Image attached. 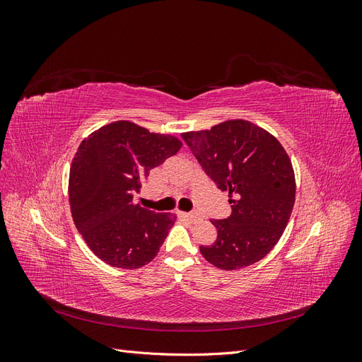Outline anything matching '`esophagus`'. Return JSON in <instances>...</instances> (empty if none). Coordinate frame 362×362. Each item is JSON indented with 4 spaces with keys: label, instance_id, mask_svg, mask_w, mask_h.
Segmentation results:
<instances>
[{
    "label": "esophagus",
    "instance_id": "34e87169",
    "mask_svg": "<svg viewBox=\"0 0 362 362\" xmlns=\"http://www.w3.org/2000/svg\"><path fill=\"white\" fill-rule=\"evenodd\" d=\"M178 216L182 217V218H185V221H190V222H196V221H198V218H199L198 213H184V211H180Z\"/></svg>",
    "mask_w": 362,
    "mask_h": 362
}]
</instances>
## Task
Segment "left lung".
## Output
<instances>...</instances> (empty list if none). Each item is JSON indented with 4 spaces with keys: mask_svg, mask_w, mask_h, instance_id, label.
Returning a JSON list of instances; mask_svg holds the SVG:
<instances>
[{
    "mask_svg": "<svg viewBox=\"0 0 362 362\" xmlns=\"http://www.w3.org/2000/svg\"><path fill=\"white\" fill-rule=\"evenodd\" d=\"M217 189L229 193L231 216L213 221L216 242L202 257L223 270L255 264L278 243L293 211L296 181L286 149L243 119L181 134Z\"/></svg>",
    "mask_w": 362,
    "mask_h": 362,
    "instance_id": "8db88e82",
    "label": "left lung"
}]
</instances>
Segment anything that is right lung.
<instances>
[{
    "label": "right lung",
    "mask_w": 362,
    "mask_h": 362,
    "mask_svg": "<svg viewBox=\"0 0 362 362\" xmlns=\"http://www.w3.org/2000/svg\"><path fill=\"white\" fill-rule=\"evenodd\" d=\"M173 136L128 120L101 127L81 141L69 172L74 223L93 254L119 269L156 258L177 216L133 202L149 170L181 149Z\"/></svg>",
    "instance_id": "add662e5"
}]
</instances>
